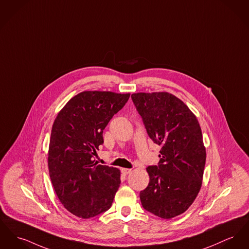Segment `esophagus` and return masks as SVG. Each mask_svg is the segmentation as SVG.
<instances>
[{
  "mask_svg": "<svg viewBox=\"0 0 249 249\" xmlns=\"http://www.w3.org/2000/svg\"><path fill=\"white\" fill-rule=\"evenodd\" d=\"M121 171H122L123 175H128V174H130V173L132 172V169H129V168H122Z\"/></svg>",
  "mask_w": 249,
  "mask_h": 249,
  "instance_id": "1",
  "label": "esophagus"
}]
</instances>
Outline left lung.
Masks as SVG:
<instances>
[{
  "label": "left lung",
  "instance_id": "8db88e82",
  "mask_svg": "<svg viewBox=\"0 0 249 249\" xmlns=\"http://www.w3.org/2000/svg\"><path fill=\"white\" fill-rule=\"evenodd\" d=\"M132 100L151 140L161 146L158 165L148 166L149 183L140 192L147 212L162 219L183 213L201 188L206 149L196 117L167 92L134 93Z\"/></svg>",
  "mask_w": 249,
  "mask_h": 249
}]
</instances>
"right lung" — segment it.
<instances>
[{
  "mask_svg": "<svg viewBox=\"0 0 249 249\" xmlns=\"http://www.w3.org/2000/svg\"><path fill=\"white\" fill-rule=\"evenodd\" d=\"M128 94L84 91L71 98L55 118L50 138L48 166L60 202L80 218H91L112 206L120 170L94 160L103 132L123 108Z\"/></svg>",
  "mask_w": 249,
  "mask_h": 249,
  "instance_id": "obj_1",
  "label": "right lung"
}]
</instances>
